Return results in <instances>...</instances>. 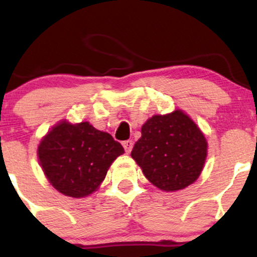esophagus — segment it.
Here are the masks:
<instances>
[{"label": "esophagus", "instance_id": "34e87169", "mask_svg": "<svg viewBox=\"0 0 257 257\" xmlns=\"http://www.w3.org/2000/svg\"><path fill=\"white\" fill-rule=\"evenodd\" d=\"M122 145H123V147H124V150H125L126 153H131L132 149H133V145H134V143H133L132 140H125V141H123Z\"/></svg>", "mask_w": 257, "mask_h": 257}]
</instances>
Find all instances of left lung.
I'll return each mask as SVG.
<instances>
[{
    "label": "left lung",
    "instance_id": "left-lung-1",
    "mask_svg": "<svg viewBox=\"0 0 257 257\" xmlns=\"http://www.w3.org/2000/svg\"><path fill=\"white\" fill-rule=\"evenodd\" d=\"M206 149L208 143L196 123L185 112L176 110L146 120L132 157L152 185L173 192L199 178Z\"/></svg>",
    "mask_w": 257,
    "mask_h": 257
}]
</instances>
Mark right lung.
Masks as SVG:
<instances>
[{"label":"right lung","mask_w":257,"mask_h":257,"mask_svg":"<svg viewBox=\"0 0 257 257\" xmlns=\"http://www.w3.org/2000/svg\"><path fill=\"white\" fill-rule=\"evenodd\" d=\"M124 149L89 122L61 120L41 140L37 155L44 175L65 196L82 198L98 190L108 168Z\"/></svg>","instance_id":"add662e5"}]
</instances>
